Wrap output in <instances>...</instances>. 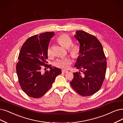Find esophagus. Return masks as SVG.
I'll list each match as a JSON object with an SVG mask.
<instances>
[{"label":"esophagus","mask_w":123,"mask_h":123,"mask_svg":"<svg viewBox=\"0 0 123 123\" xmlns=\"http://www.w3.org/2000/svg\"><path fill=\"white\" fill-rule=\"evenodd\" d=\"M62 72L63 73H68V71L66 70H62Z\"/></svg>","instance_id":"esophagus-1"}]
</instances>
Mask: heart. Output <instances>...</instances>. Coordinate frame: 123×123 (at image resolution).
Here are the masks:
<instances>
[{"mask_svg":"<svg viewBox=\"0 0 123 123\" xmlns=\"http://www.w3.org/2000/svg\"><path fill=\"white\" fill-rule=\"evenodd\" d=\"M57 41L62 47L66 48H69L73 43L72 39L67 34H62L57 38ZM69 52L73 57L76 58L79 55L80 47L78 45H73L69 49ZM47 53L49 56L52 55V50L50 46L48 47L47 49ZM72 63V61L70 58L62 57L57 59L55 62V65L58 68H68Z\"/></svg>","mask_w":123,"mask_h":123,"instance_id":"1","label":"heart"}]
</instances>
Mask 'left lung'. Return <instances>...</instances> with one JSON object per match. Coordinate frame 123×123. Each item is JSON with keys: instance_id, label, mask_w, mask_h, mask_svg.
<instances>
[{"instance_id": "1", "label": "left lung", "mask_w": 123, "mask_h": 123, "mask_svg": "<svg viewBox=\"0 0 123 123\" xmlns=\"http://www.w3.org/2000/svg\"><path fill=\"white\" fill-rule=\"evenodd\" d=\"M74 37L80 43V53L75 65L80 71L73 73L70 84L79 94L90 96L100 89L105 80L106 57L101 43L94 36L78 30Z\"/></svg>"}]
</instances>
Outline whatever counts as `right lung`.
<instances>
[{
    "mask_svg": "<svg viewBox=\"0 0 123 123\" xmlns=\"http://www.w3.org/2000/svg\"><path fill=\"white\" fill-rule=\"evenodd\" d=\"M53 32H45L29 38L21 49L16 66L19 84L29 96L38 98L50 89L57 76L62 71L47 65V49ZM42 65L50 70L42 72ZM46 70V68H45Z\"/></svg>",
    "mask_w": 123,
    "mask_h": 123,
    "instance_id": "1",
    "label": "right lung"
}]
</instances>
